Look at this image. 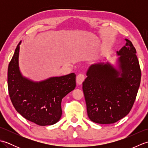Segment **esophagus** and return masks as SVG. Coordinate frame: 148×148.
<instances>
[{
	"instance_id": "obj_1",
	"label": "esophagus",
	"mask_w": 148,
	"mask_h": 148,
	"mask_svg": "<svg viewBox=\"0 0 148 148\" xmlns=\"http://www.w3.org/2000/svg\"><path fill=\"white\" fill-rule=\"evenodd\" d=\"M84 79H85L84 75L83 74H79V75H77V76L76 77V82L78 84H79L80 85V84L83 83Z\"/></svg>"
}]
</instances>
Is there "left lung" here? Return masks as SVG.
<instances>
[{
	"mask_svg": "<svg viewBox=\"0 0 148 148\" xmlns=\"http://www.w3.org/2000/svg\"><path fill=\"white\" fill-rule=\"evenodd\" d=\"M119 51L116 65H91L83 83L87 113L91 121L111 124L127 116L140 86L141 71L136 49L129 40Z\"/></svg>",
	"mask_w": 148,
	"mask_h": 148,
	"instance_id": "1",
	"label": "left lung"
}]
</instances>
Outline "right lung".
<instances>
[{"label": "right lung", "instance_id": "1", "mask_svg": "<svg viewBox=\"0 0 148 148\" xmlns=\"http://www.w3.org/2000/svg\"><path fill=\"white\" fill-rule=\"evenodd\" d=\"M20 42L9 63L8 84L9 97L17 112L40 126L51 125L60 119L62 100L76 87V74L51 77L34 81L24 77L19 68Z\"/></svg>", "mask_w": 148, "mask_h": 148}]
</instances>
